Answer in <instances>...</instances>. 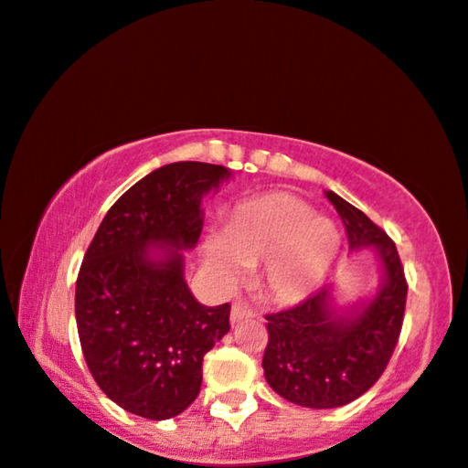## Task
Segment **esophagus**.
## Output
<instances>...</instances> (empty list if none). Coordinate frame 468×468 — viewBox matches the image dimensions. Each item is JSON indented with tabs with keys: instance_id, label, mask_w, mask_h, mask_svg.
Here are the masks:
<instances>
[{
	"instance_id": "obj_1",
	"label": "esophagus",
	"mask_w": 468,
	"mask_h": 468,
	"mask_svg": "<svg viewBox=\"0 0 468 468\" xmlns=\"http://www.w3.org/2000/svg\"><path fill=\"white\" fill-rule=\"evenodd\" d=\"M249 318H255L252 307L244 301H235L233 307H230V320H233V323H239V320H249Z\"/></svg>"
}]
</instances>
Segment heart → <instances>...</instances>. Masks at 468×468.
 Segmentation results:
<instances>
[{
    "mask_svg": "<svg viewBox=\"0 0 468 468\" xmlns=\"http://www.w3.org/2000/svg\"><path fill=\"white\" fill-rule=\"evenodd\" d=\"M340 233L294 194H270L235 209L224 233L207 239V259L222 279L239 277L241 266H263V283L277 301L296 303L312 294L334 266Z\"/></svg>",
    "mask_w": 468,
    "mask_h": 468,
    "instance_id": "heart-1",
    "label": "heart"
}]
</instances>
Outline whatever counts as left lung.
<instances>
[{
	"label": "left lung",
	"mask_w": 468,
	"mask_h": 468,
	"mask_svg": "<svg viewBox=\"0 0 468 468\" xmlns=\"http://www.w3.org/2000/svg\"><path fill=\"white\" fill-rule=\"evenodd\" d=\"M345 224L351 249L375 246L386 281L353 318L329 307V288L281 312L266 314L268 345L263 375L270 388L303 408H340L356 401L384 375L401 335L408 281L395 241L351 202L326 191Z\"/></svg>",
	"instance_id": "8db88e82"
}]
</instances>
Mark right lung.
<instances>
[{"mask_svg": "<svg viewBox=\"0 0 468 468\" xmlns=\"http://www.w3.org/2000/svg\"><path fill=\"white\" fill-rule=\"evenodd\" d=\"M229 170L198 161L163 165L106 213L76 281V324L95 384L126 412L165 420L196 401L202 359L229 334L230 305L207 307L183 279L180 249L202 233L200 198ZM170 245L165 260L148 245Z\"/></svg>", "mask_w": 468, "mask_h": 468, "instance_id": "right-lung-1", "label": "right lung"}]
</instances>
